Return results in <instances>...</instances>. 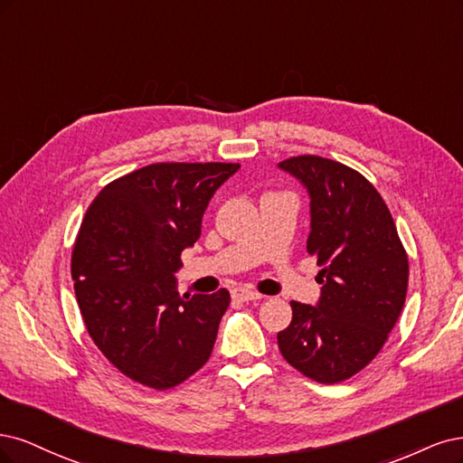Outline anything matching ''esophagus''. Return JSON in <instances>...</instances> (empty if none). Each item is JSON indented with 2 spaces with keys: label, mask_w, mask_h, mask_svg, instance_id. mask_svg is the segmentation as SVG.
Listing matches in <instances>:
<instances>
[{
  "label": "esophagus",
  "mask_w": 463,
  "mask_h": 463,
  "mask_svg": "<svg viewBox=\"0 0 463 463\" xmlns=\"http://www.w3.org/2000/svg\"><path fill=\"white\" fill-rule=\"evenodd\" d=\"M232 296L234 298H238V300H242V302H251V300H260L261 298V294L260 292H256L253 288H234V292H232Z\"/></svg>",
  "instance_id": "obj_1"
}]
</instances>
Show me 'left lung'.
Masks as SVG:
<instances>
[{
  "label": "left lung",
  "mask_w": 463,
  "mask_h": 463,
  "mask_svg": "<svg viewBox=\"0 0 463 463\" xmlns=\"http://www.w3.org/2000/svg\"><path fill=\"white\" fill-rule=\"evenodd\" d=\"M279 165L309 192L307 251L323 267L317 307L290 302L279 350L307 379L336 384L367 367L389 340L406 302L408 253L391 210L362 173L319 156Z\"/></svg>",
  "instance_id": "1"
}]
</instances>
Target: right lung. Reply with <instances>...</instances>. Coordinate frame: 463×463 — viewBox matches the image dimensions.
Segmentation results:
<instances>
[{
  "mask_svg": "<svg viewBox=\"0 0 463 463\" xmlns=\"http://www.w3.org/2000/svg\"><path fill=\"white\" fill-rule=\"evenodd\" d=\"M238 167L152 163L103 186L80 222L71 275L86 331L147 389H175L210 360L231 294L181 296L175 271L200 238L213 192Z\"/></svg>",
  "mask_w": 463,
  "mask_h": 463,
  "instance_id": "obj_1",
  "label": "right lung"
}]
</instances>
